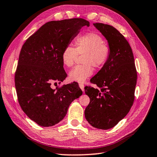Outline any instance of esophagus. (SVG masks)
Segmentation results:
<instances>
[{
  "label": "esophagus",
  "instance_id": "1",
  "mask_svg": "<svg viewBox=\"0 0 157 157\" xmlns=\"http://www.w3.org/2000/svg\"><path fill=\"white\" fill-rule=\"evenodd\" d=\"M79 87L81 88V89L84 91V88H85V85H84V84L82 83H79Z\"/></svg>",
  "mask_w": 157,
  "mask_h": 157
}]
</instances>
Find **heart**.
<instances>
[{"label": "heart", "mask_w": 157, "mask_h": 157, "mask_svg": "<svg viewBox=\"0 0 157 157\" xmlns=\"http://www.w3.org/2000/svg\"><path fill=\"white\" fill-rule=\"evenodd\" d=\"M75 43V48L68 45L64 48L61 59L64 66L71 67L78 55H83V64L75 67L68 75L71 81L83 82L93 75V66L97 68H101L108 62L111 49L101 36L94 33L77 37Z\"/></svg>", "instance_id": "1"}]
</instances>
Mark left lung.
I'll use <instances>...</instances> for the list:
<instances>
[{"label":"left lung","instance_id":"obj_1","mask_svg":"<svg viewBox=\"0 0 157 157\" xmlns=\"http://www.w3.org/2000/svg\"><path fill=\"white\" fill-rule=\"evenodd\" d=\"M93 25L107 40L111 53L108 62L91 78L99 89L85 88L90 98L85 116L93 127L107 130L124 118L132 106L137 72L132 48L123 34L113 26Z\"/></svg>","mask_w":157,"mask_h":157}]
</instances>
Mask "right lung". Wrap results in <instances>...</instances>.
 Returning <instances> with one entry per match:
<instances>
[{
	"mask_svg": "<svg viewBox=\"0 0 157 157\" xmlns=\"http://www.w3.org/2000/svg\"><path fill=\"white\" fill-rule=\"evenodd\" d=\"M83 18L52 21L45 23L22 45L14 76L18 103L32 121L51 127L66 116L68 106L82 94L76 84L52 89V82L67 77L61 55L82 26Z\"/></svg>",
	"mask_w": 157,
	"mask_h": 157,
	"instance_id": "right-lung-1",
	"label": "right lung"
}]
</instances>
